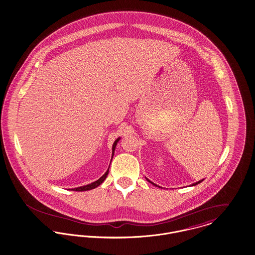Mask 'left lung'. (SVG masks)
Returning a JSON list of instances; mask_svg holds the SVG:
<instances>
[{"label": "left lung", "instance_id": "left-lung-1", "mask_svg": "<svg viewBox=\"0 0 255 255\" xmlns=\"http://www.w3.org/2000/svg\"><path fill=\"white\" fill-rule=\"evenodd\" d=\"M204 180V179H203ZM203 180H201V181H198V182H196V183H194V184H192V185H191V186H196V185H198V184H200V183H201V182H202V181H203ZM147 181H148V182H150V183H152V182H151V181H150V180H148V179H147ZM152 184H153V186H155V187H158V186H156V185H155V184H153V183H152Z\"/></svg>", "mask_w": 255, "mask_h": 255}]
</instances>
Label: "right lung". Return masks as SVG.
I'll list each match as a JSON object with an SVG mask.
<instances>
[{
	"instance_id": "add662e5",
	"label": "right lung",
	"mask_w": 255,
	"mask_h": 255,
	"mask_svg": "<svg viewBox=\"0 0 255 255\" xmlns=\"http://www.w3.org/2000/svg\"><path fill=\"white\" fill-rule=\"evenodd\" d=\"M120 139H121L120 137L118 139H116L115 142H114V144H113V146H112V157H113V155H114V151H115V148H116L117 143L119 142ZM108 172H109V168L107 169V171L102 175V177H101L98 181H96V182H94V183H92V184H90V185H87V186L73 188L72 190H74V191H86V190H90V189H93V188H96V187H99L101 184H102V182L106 179V177H107V175H108Z\"/></svg>"
}]
</instances>
